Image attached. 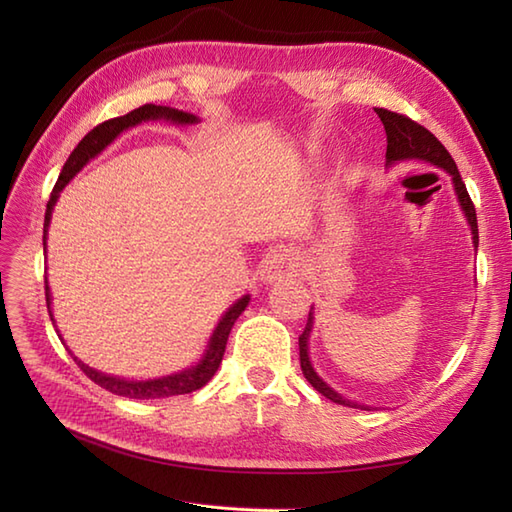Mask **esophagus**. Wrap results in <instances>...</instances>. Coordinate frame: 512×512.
<instances>
[{"label": "esophagus", "instance_id": "34e87169", "mask_svg": "<svg viewBox=\"0 0 512 512\" xmlns=\"http://www.w3.org/2000/svg\"><path fill=\"white\" fill-rule=\"evenodd\" d=\"M297 273H299V262H297L295 253H290L288 248L273 250V253L266 257V262L262 266V279L266 281V284L297 277Z\"/></svg>", "mask_w": 512, "mask_h": 512}]
</instances>
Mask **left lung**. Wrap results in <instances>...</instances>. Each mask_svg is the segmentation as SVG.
I'll use <instances>...</instances> for the list:
<instances>
[{
  "instance_id": "1",
  "label": "left lung",
  "mask_w": 512,
  "mask_h": 512,
  "mask_svg": "<svg viewBox=\"0 0 512 512\" xmlns=\"http://www.w3.org/2000/svg\"><path fill=\"white\" fill-rule=\"evenodd\" d=\"M374 112L378 114L380 121L385 125V134H387V165H394V162H402V160H422V162H429V165H436L440 169H444L453 178V187L455 193H458V200L462 211L466 215V220L471 224V233H473V244L477 248V215H475V206L469 191H466L462 176L458 167H455V160L451 158V154L440 140L433 136L429 129H424L422 125H418L416 121H411L409 116L405 114H396V112H389L385 107H374ZM312 310L308 314V323H306V330L301 332L299 336V358H301V372L303 376L308 378V383L323 394L325 398H330L336 405H345V407H354V409H369L365 405H358V402H352L343 398L341 394H336V391L325 385L323 380L314 372V367L310 363V356H308V336L312 330Z\"/></svg>"
}]
</instances>
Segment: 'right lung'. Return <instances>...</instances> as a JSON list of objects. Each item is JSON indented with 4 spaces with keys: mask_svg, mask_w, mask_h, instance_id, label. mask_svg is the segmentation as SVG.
Segmentation results:
<instances>
[{
    "mask_svg": "<svg viewBox=\"0 0 512 512\" xmlns=\"http://www.w3.org/2000/svg\"><path fill=\"white\" fill-rule=\"evenodd\" d=\"M154 118H167V121L180 123V125H189V123H198V118L187 112L180 110H171V107H162V105H154L147 103L138 110H132L125 116L118 118H110L101 125H96L90 134H85L79 145L74 147V151L70 154V158L65 160V165L61 169V176L54 184L52 195L48 200V209H46V222H43V248H46V233L50 226V217H52V206L57 204L59 193L63 191L65 184H68L76 173L83 169V165L88 160H92L94 156H99L101 151L112 143V140L123 132L127 127H134L143 121H154ZM248 295L242 297L239 301H235L228 312L222 317V321L217 323V328L209 341V350L202 356V361L191 367L184 369L180 374H171L165 378H154V380H125V378H114L96 372V369L88 367L85 363H81L79 358L74 356V363L81 367V372L88 376L90 380H94L96 385H101L103 389L112 391L116 396H125V398H138V400H147V398H169V396H180V394H191V391L204 387L209 380L213 378V374L217 372V367L222 363V356L226 350V341L228 334H231L233 323L237 321L239 314H242L248 306ZM46 303H48V312H50V288H48V279H46ZM52 319V314H50ZM54 323V319H52Z\"/></svg>",
    "mask_w": 512,
    "mask_h": 512,
    "instance_id": "add662e5",
    "label": "right lung"
}]
</instances>
